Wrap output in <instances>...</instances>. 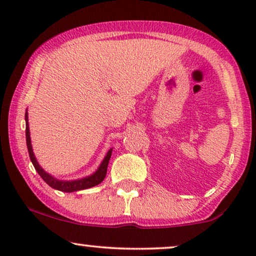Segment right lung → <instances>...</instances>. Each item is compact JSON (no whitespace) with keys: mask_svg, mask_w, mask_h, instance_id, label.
Returning a JSON list of instances; mask_svg holds the SVG:
<instances>
[{"mask_svg":"<svg viewBox=\"0 0 256 256\" xmlns=\"http://www.w3.org/2000/svg\"><path fill=\"white\" fill-rule=\"evenodd\" d=\"M29 115H28V110L26 112V146L28 152H29V156L31 162H32V166L34 169L38 172V174L43 178V180L46 183L48 186H51L54 190H59L62 192H76L80 190H85V188H90L96 186V185L100 184L101 182L104 180L107 174V166L108 163H110L112 152H113V148L108 149L106 155H104L102 162L100 163V166H98V169L94 171L92 174L90 176L78 178V180H58L54 176H52L51 174H48L45 171L43 168L40 166L38 160L34 154L32 144H31V138H30V128H29Z\"/></svg>","mask_w":256,"mask_h":256,"instance_id":"add662e5","label":"right lung"}]
</instances>
